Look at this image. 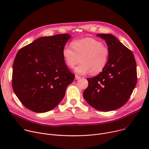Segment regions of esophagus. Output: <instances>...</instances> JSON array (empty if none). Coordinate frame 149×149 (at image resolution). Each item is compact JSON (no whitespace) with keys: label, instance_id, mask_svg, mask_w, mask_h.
<instances>
[{"label":"esophagus","instance_id":"esophagus-1","mask_svg":"<svg viewBox=\"0 0 149 149\" xmlns=\"http://www.w3.org/2000/svg\"><path fill=\"white\" fill-rule=\"evenodd\" d=\"M80 78H81V77H80V76L77 75H75V79H79Z\"/></svg>","mask_w":149,"mask_h":149}]
</instances>
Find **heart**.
<instances>
[{
    "label": "heart",
    "mask_w": 149,
    "mask_h": 149,
    "mask_svg": "<svg viewBox=\"0 0 149 149\" xmlns=\"http://www.w3.org/2000/svg\"><path fill=\"white\" fill-rule=\"evenodd\" d=\"M62 54L66 65L70 68L78 63L81 64L75 68L79 74L91 73L98 74L105 68L109 59L110 50L107 46L92 38H85L72 42V46L65 44Z\"/></svg>",
    "instance_id": "b5f03b06"
}]
</instances>
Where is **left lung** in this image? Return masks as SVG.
<instances>
[{
    "mask_svg": "<svg viewBox=\"0 0 149 149\" xmlns=\"http://www.w3.org/2000/svg\"><path fill=\"white\" fill-rule=\"evenodd\" d=\"M110 50L109 59L97 76L88 78L83 97L93 108L110 111L120 108L131 96L137 83L136 62L133 52L111 34L100 33Z\"/></svg>",
    "mask_w": 149,
    "mask_h": 149,
    "instance_id": "obj_1",
    "label": "left lung"
}]
</instances>
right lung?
<instances>
[{
  "mask_svg": "<svg viewBox=\"0 0 149 149\" xmlns=\"http://www.w3.org/2000/svg\"><path fill=\"white\" fill-rule=\"evenodd\" d=\"M71 37L67 33L40 37L17 52L13 65L12 87L28 109L49 111L64 97L75 78L62 54Z\"/></svg>",
  "mask_w": 149,
  "mask_h": 149,
  "instance_id": "1",
  "label": "right lung"
}]
</instances>
